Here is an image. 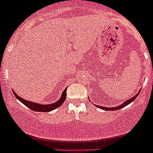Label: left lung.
Here are the masks:
<instances>
[{
	"instance_id": "left-lung-1",
	"label": "left lung",
	"mask_w": 153,
	"mask_h": 153,
	"mask_svg": "<svg viewBox=\"0 0 153 153\" xmlns=\"http://www.w3.org/2000/svg\"><path fill=\"white\" fill-rule=\"evenodd\" d=\"M139 94H140V92H139V93H138L137 94H136V95L135 96V97H132V98H131V99H129V100H127V101H126V102H124L123 103V104H121V105H120V106H117V107L107 108V107H102V106H98V107H99V108H100V109H105V110H117V109H121V108L124 107V106H127V105H128V104H129V103H130L131 102H132V101L134 100L136 98V97H138V95H139Z\"/></svg>"
}]
</instances>
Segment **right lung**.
<instances>
[{
    "label": "right lung",
    "instance_id": "1",
    "mask_svg": "<svg viewBox=\"0 0 153 153\" xmlns=\"http://www.w3.org/2000/svg\"><path fill=\"white\" fill-rule=\"evenodd\" d=\"M13 94L16 97V98H17L19 100L21 101L22 103H24L25 106H27L28 108H30V109L33 110V111L36 112H50L52 111L53 109H56L60 106H61L63 102H64L65 99H66V97H67V89H65L63 90V93H62V96L60 97V99L58 101H56V102L52 104H48V105H42V104H38L36 102H30V101L25 100L24 99H22L21 97H19L17 93L14 91H13Z\"/></svg>",
    "mask_w": 153,
    "mask_h": 153
}]
</instances>
